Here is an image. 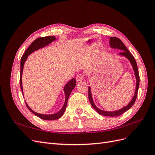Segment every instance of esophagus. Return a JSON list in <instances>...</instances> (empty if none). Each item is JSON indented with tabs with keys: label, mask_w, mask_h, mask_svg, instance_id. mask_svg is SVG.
I'll return each instance as SVG.
<instances>
[{
	"label": "esophagus",
	"mask_w": 155,
	"mask_h": 155,
	"mask_svg": "<svg viewBox=\"0 0 155 155\" xmlns=\"http://www.w3.org/2000/svg\"><path fill=\"white\" fill-rule=\"evenodd\" d=\"M76 79L77 81H82L83 79V76L82 74H78L76 78Z\"/></svg>",
	"instance_id": "34e87169"
}]
</instances>
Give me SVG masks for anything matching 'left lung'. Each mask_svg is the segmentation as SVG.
Here are the masks:
<instances>
[{
    "instance_id": "left-lung-1",
    "label": "left lung",
    "mask_w": 155,
    "mask_h": 155,
    "mask_svg": "<svg viewBox=\"0 0 155 155\" xmlns=\"http://www.w3.org/2000/svg\"><path fill=\"white\" fill-rule=\"evenodd\" d=\"M109 43L110 45L111 48L120 49L121 50H122V51L120 52L119 54L120 55L124 56V57L127 58L129 60V61L130 62L131 64H132V66H133V70L134 71L136 79H137L136 90H135V93H134V95L133 96V100H131V101L126 107H124V108H122V109H121L120 110H116V111H112V112L104 111V110H102L100 109H98V108L95 105L94 103V101H93L92 97V94H91V87H88V99H89V101H90V102H91V105L92 106L94 109L98 112V113H99L101 115L114 117V116H118L122 114L123 113H124L125 111L129 110L130 108L134 105L136 100H137V97L138 88H139V84H140V76H139V72H138V67H137V62H136V60L134 58L133 55L130 54V52L128 50V49L126 48V46L123 43V42L121 41L120 39L117 38V37H111L110 38Z\"/></svg>"
}]
</instances>
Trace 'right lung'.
<instances>
[{
  "mask_svg": "<svg viewBox=\"0 0 155 155\" xmlns=\"http://www.w3.org/2000/svg\"><path fill=\"white\" fill-rule=\"evenodd\" d=\"M56 38L54 36H46L44 37H39L35 41L32 42V43L30 45L28 48H27L25 54L22 55L21 59V72H20V87L22 91V93L23 94V90H22V70H23V67H24V64L26 61V59L28 58V56L32 52H34V51L39 50V48H41L44 47V46L48 45V44L51 43V42L55 40ZM76 87V79L74 78L72 79L68 83L66 84V85L64 87V94H65V101L63 107H62V109H61L59 112H58L57 113L53 114H41L37 113V112H34L33 110H31L30 107L28 105L26 104V102L25 101V104L26 105V107L33 114H34L35 116H37L39 118L45 120H58L59 118H61L64 114V112L65 111V109H66L67 105L68 103V100L69 96L70 94V93L72 91L74 87Z\"/></svg>",
  "mask_w": 155,
  "mask_h": 155,
  "instance_id": "right-lung-1",
  "label": "right lung"
}]
</instances>
